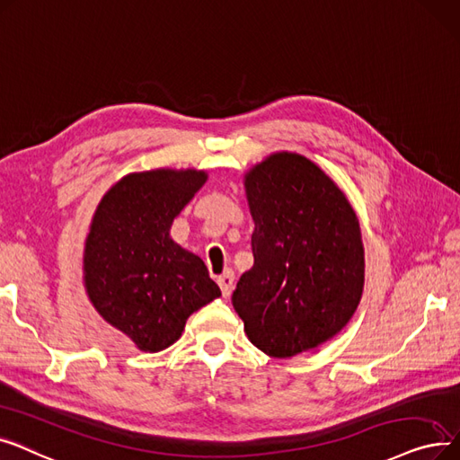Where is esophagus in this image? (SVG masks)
Instances as JSON below:
<instances>
[{"instance_id":"esophagus-1","label":"esophagus","mask_w":460,"mask_h":460,"mask_svg":"<svg viewBox=\"0 0 460 460\" xmlns=\"http://www.w3.org/2000/svg\"><path fill=\"white\" fill-rule=\"evenodd\" d=\"M218 287H221V292L225 297H228L232 294V288H234V273L230 270H226L221 277L217 279Z\"/></svg>"}]
</instances>
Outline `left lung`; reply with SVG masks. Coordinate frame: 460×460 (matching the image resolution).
<instances>
[{
	"instance_id": "1",
	"label": "left lung",
	"mask_w": 460,
	"mask_h": 460,
	"mask_svg": "<svg viewBox=\"0 0 460 460\" xmlns=\"http://www.w3.org/2000/svg\"><path fill=\"white\" fill-rule=\"evenodd\" d=\"M254 221V264L232 305L249 341L287 359L341 333L365 282V251L354 208L311 159L271 153L245 173Z\"/></svg>"
}]
</instances>
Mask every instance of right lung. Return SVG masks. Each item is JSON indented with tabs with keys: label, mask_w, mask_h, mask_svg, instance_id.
<instances>
[{
	"label": "right lung",
	"mask_w": 460,
	"mask_h": 460,
	"mask_svg": "<svg viewBox=\"0 0 460 460\" xmlns=\"http://www.w3.org/2000/svg\"><path fill=\"white\" fill-rule=\"evenodd\" d=\"M206 170L157 168L121 178L99 202L84 247V288L95 311L142 352L176 342L187 318L221 296L200 256L170 237Z\"/></svg>",
	"instance_id": "right-lung-1"
}]
</instances>
